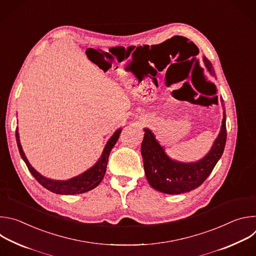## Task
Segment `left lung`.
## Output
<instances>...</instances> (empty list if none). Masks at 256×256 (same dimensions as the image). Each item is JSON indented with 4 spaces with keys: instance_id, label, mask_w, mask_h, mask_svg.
Instances as JSON below:
<instances>
[{
    "instance_id": "left-lung-1",
    "label": "left lung",
    "mask_w": 256,
    "mask_h": 256,
    "mask_svg": "<svg viewBox=\"0 0 256 256\" xmlns=\"http://www.w3.org/2000/svg\"><path fill=\"white\" fill-rule=\"evenodd\" d=\"M204 62L206 70L212 76H214L212 62L206 58H204ZM221 102H224L223 98H221ZM222 106L224 116L220 134L214 140L210 152L198 162L184 163L172 160L167 156L153 132L144 128L140 153L146 177L154 190L168 194H180L196 190L202 184L225 149L227 138L226 112L224 104Z\"/></svg>"
}]
</instances>
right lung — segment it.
Instances as JSON below:
<instances>
[{
    "instance_id": "obj_1",
    "label": "right lung",
    "mask_w": 256,
    "mask_h": 256,
    "mask_svg": "<svg viewBox=\"0 0 256 256\" xmlns=\"http://www.w3.org/2000/svg\"><path fill=\"white\" fill-rule=\"evenodd\" d=\"M120 132H122V128H118L112 134V136L108 140L107 144H105V148L103 150L101 157L99 158V160L93 167H91L87 171L83 172L82 174H80L76 177H72L70 179H68V180H54V179L46 178V177L42 176V174H40L30 165V163L28 162V160L23 152V149L21 147L18 128H16V140H17V144H18L19 153H20L23 161L25 162L28 170L33 175V177L38 180L44 188L48 190L50 192L58 194L68 196V194H79L87 192L95 188L100 184L101 180L103 179V177L105 175L109 153H110V151L114 147V144H116V142L120 138Z\"/></svg>"
}]
</instances>
